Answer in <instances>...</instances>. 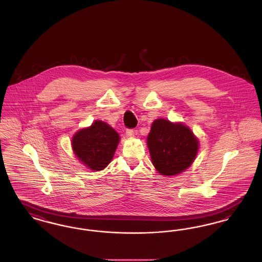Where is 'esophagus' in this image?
<instances>
[{
    "mask_svg": "<svg viewBox=\"0 0 262 262\" xmlns=\"http://www.w3.org/2000/svg\"><path fill=\"white\" fill-rule=\"evenodd\" d=\"M125 136L127 137H135V130L133 128H127L125 130Z\"/></svg>",
    "mask_w": 262,
    "mask_h": 262,
    "instance_id": "esophagus-1",
    "label": "esophagus"
}]
</instances>
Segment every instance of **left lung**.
<instances>
[{
    "label": "left lung",
    "instance_id": "left-lung-1",
    "mask_svg": "<svg viewBox=\"0 0 262 262\" xmlns=\"http://www.w3.org/2000/svg\"><path fill=\"white\" fill-rule=\"evenodd\" d=\"M147 145L154 167L165 176L185 171L193 162L199 150V141L187 126L164 119L153 122Z\"/></svg>",
    "mask_w": 262,
    "mask_h": 262
}]
</instances>
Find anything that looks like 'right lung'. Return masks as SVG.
Returning <instances> with one entry per match:
<instances>
[{"label":"right lung","mask_w":262,"mask_h":262,"mask_svg":"<svg viewBox=\"0 0 262 262\" xmlns=\"http://www.w3.org/2000/svg\"><path fill=\"white\" fill-rule=\"evenodd\" d=\"M119 140V135L110 125L95 121L91 126L77 132L72 144L80 161L91 170L100 171L111 162Z\"/></svg>","instance_id":"1"}]
</instances>
